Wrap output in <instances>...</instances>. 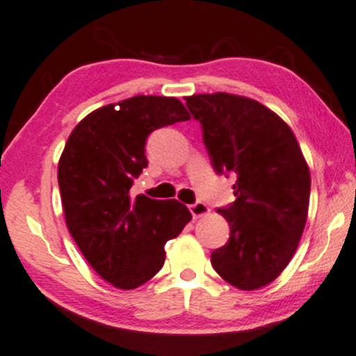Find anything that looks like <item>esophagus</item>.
I'll return each mask as SVG.
<instances>
[{"label": "esophagus", "instance_id": "34e87169", "mask_svg": "<svg viewBox=\"0 0 356 356\" xmlns=\"http://www.w3.org/2000/svg\"><path fill=\"white\" fill-rule=\"evenodd\" d=\"M189 211H191L192 216H194L197 219V217H202V216H205V213H209V207H207V204L197 200V202L189 205Z\"/></svg>", "mask_w": 356, "mask_h": 356}]
</instances>
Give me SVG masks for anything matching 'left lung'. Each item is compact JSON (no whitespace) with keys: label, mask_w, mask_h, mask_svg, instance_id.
<instances>
[{"label":"left lung","mask_w":356,"mask_h":356,"mask_svg":"<svg viewBox=\"0 0 356 356\" xmlns=\"http://www.w3.org/2000/svg\"><path fill=\"white\" fill-rule=\"evenodd\" d=\"M186 106L200 122L217 174L235 175V200L219 212L230 225L213 270L241 290L268 285L289 265L305 229L310 170L292 129L273 111L235 94H195Z\"/></svg>","instance_id":"obj_1"}]
</instances>
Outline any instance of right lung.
I'll return each mask as SVG.
<instances>
[{"label": "right lung", "mask_w": 356, "mask_h": 356, "mask_svg": "<svg viewBox=\"0 0 356 356\" xmlns=\"http://www.w3.org/2000/svg\"><path fill=\"white\" fill-rule=\"evenodd\" d=\"M175 97L134 96L96 109L71 132L58 165L66 225L89 265L132 290L161 270L164 245L192 219L179 200L132 195L152 131L189 121Z\"/></svg>", "instance_id": "1"}]
</instances>
